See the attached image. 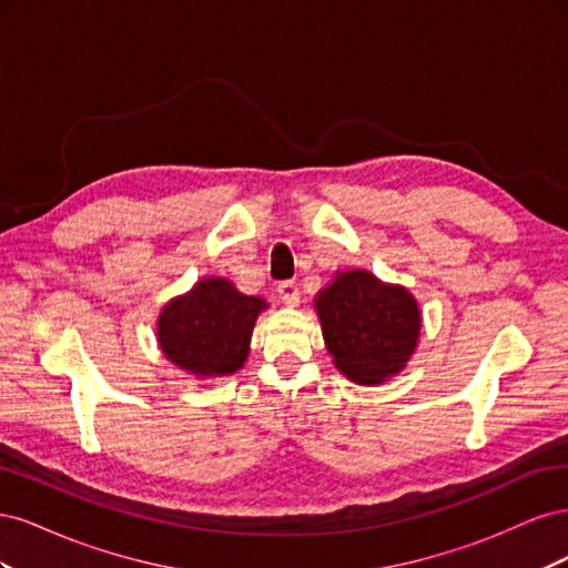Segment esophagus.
<instances>
[{
    "label": "esophagus",
    "instance_id": "obj_1",
    "mask_svg": "<svg viewBox=\"0 0 568 568\" xmlns=\"http://www.w3.org/2000/svg\"><path fill=\"white\" fill-rule=\"evenodd\" d=\"M277 294H280L282 303H286L288 307L298 305V301H301V291H298V284H296V282H282V284L277 286Z\"/></svg>",
    "mask_w": 568,
    "mask_h": 568
}]
</instances>
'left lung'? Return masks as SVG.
Masks as SVG:
<instances>
[{
  "instance_id": "1",
  "label": "left lung",
  "mask_w": 568,
  "mask_h": 568,
  "mask_svg": "<svg viewBox=\"0 0 568 568\" xmlns=\"http://www.w3.org/2000/svg\"><path fill=\"white\" fill-rule=\"evenodd\" d=\"M315 311L334 365L359 386L388 382L417 348L422 313L415 296L367 270L338 272L317 294Z\"/></svg>"
}]
</instances>
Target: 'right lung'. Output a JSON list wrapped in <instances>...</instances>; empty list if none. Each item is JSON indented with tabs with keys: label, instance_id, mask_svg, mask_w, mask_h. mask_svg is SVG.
I'll list each match as a JSON object with an SVG mask.
<instances>
[{
	"label": "right lung",
	"instance_id": "add662e5",
	"mask_svg": "<svg viewBox=\"0 0 568 568\" xmlns=\"http://www.w3.org/2000/svg\"><path fill=\"white\" fill-rule=\"evenodd\" d=\"M265 307V298L242 294L230 280L205 277L161 311V351L201 379L234 374L246 363L255 320Z\"/></svg>",
	"mask_w": 568,
	"mask_h": 568
}]
</instances>
